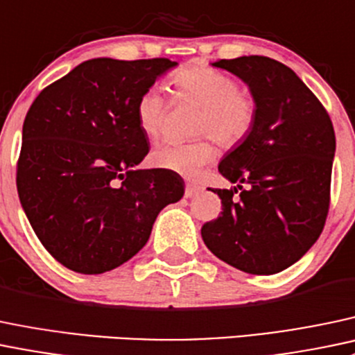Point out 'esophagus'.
<instances>
[{
  "mask_svg": "<svg viewBox=\"0 0 355 355\" xmlns=\"http://www.w3.org/2000/svg\"><path fill=\"white\" fill-rule=\"evenodd\" d=\"M202 192V187L197 184H187L185 185V197H196Z\"/></svg>",
  "mask_w": 355,
  "mask_h": 355,
  "instance_id": "34e87169",
  "label": "esophagus"
}]
</instances>
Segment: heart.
<instances>
[{"mask_svg": "<svg viewBox=\"0 0 355 355\" xmlns=\"http://www.w3.org/2000/svg\"><path fill=\"white\" fill-rule=\"evenodd\" d=\"M180 98L193 100L204 107L197 134L212 136L223 146H233L250 132L255 122V103L233 76L204 62H193L171 76ZM168 103L158 88H149L136 102V119L148 139L156 141L165 130ZM216 146L211 141L189 144H168L153 153V162L162 170L185 178H197L214 159Z\"/></svg>", "mask_w": 355, "mask_h": 355, "instance_id": "obj_1", "label": "heart"}]
</instances>
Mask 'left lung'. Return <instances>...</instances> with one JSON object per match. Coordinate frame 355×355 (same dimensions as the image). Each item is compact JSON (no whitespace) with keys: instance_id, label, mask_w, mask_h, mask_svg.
Instances as JSON below:
<instances>
[{"instance_id":"8db88e82","label":"left lung","mask_w":355,"mask_h":355,"mask_svg":"<svg viewBox=\"0 0 355 355\" xmlns=\"http://www.w3.org/2000/svg\"><path fill=\"white\" fill-rule=\"evenodd\" d=\"M212 66L248 87L255 122L219 163V173L236 187L212 189L223 212L200 234L231 267L255 275L277 274L296 263L325 226L334 125L311 89L275 59L241 55ZM238 188L241 196L234 198Z\"/></svg>"}]
</instances>
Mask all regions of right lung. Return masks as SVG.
<instances>
[{
    "mask_svg": "<svg viewBox=\"0 0 355 355\" xmlns=\"http://www.w3.org/2000/svg\"><path fill=\"white\" fill-rule=\"evenodd\" d=\"M170 59L81 62L44 88L21 130L17 189L47 252L80 274H103L132 259L159 211L184 197V180L137 170L149 151L136 102Z\"/></svg>",
    "mask_w": 355,
    "mask_h": 355,
    "instance_id": "right-lung-1",
    "label": "right lung"
}]
</instances>
